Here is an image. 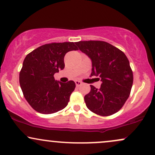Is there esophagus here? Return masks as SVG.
I'll use <instances>...</instances> for the list:
<instances>
[{
  "label": "esophagus",
  "mask_w": 155,
  "mask_h": 155,
  "mask_svg": "<svg viewBox=\"0 0 155 155\" xmlns=\"http://www.w3.org/2000/svg\"><path fill=\"white\" fill-rule=\"evenodd\" d=\"M75 84H76V87H79L82 83H81L80 81H77V80H76V81H75Z\"/></svg>",
  "instance_id": "esophagus-1"
}]
</instances>
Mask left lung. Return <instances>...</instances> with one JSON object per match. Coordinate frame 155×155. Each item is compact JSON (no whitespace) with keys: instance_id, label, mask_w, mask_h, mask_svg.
Wrapping results in <instances>:
<instances>
[{"instance_id":"1","label":"left lung","mask_w":155,"mask_h":155,"mask_svg":"<svg viewBox=\"0 0 155 155\" xmlns=\"http://www.w3.org/2000/svg\"><path fill=\"white\" fill-rule=\"evenodd\" d=\"M79 50L92 60L91 76H99L100 89L90 85L84 96L90 111L107 117L120 111L128 98L133 82L132 69L123 51L102 41H84L75 43Z\"/></svg>"}]
</instances>
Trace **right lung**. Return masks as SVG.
<instances>
[{"mask_svg": "<svg viewBox=\"0 0 155 155\" xmlns=\"http://www.w3.org/2000/svg\"><path fill=\"white\" fill-rule=\"evenodd\" d=\"M73 50H78L74 42L47 44L25 58L19 84L25 98L36 111L49 114L66 107L75 82L57 81L54 74L64 68V57Z\"/></svg>", "mask_w": 155, "mask_h": 155, "instance_id": "add662e5", "label": "right lung"}]
</instances>
